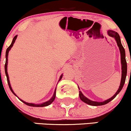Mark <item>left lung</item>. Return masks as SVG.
I'll return each mask as SVG.
<instances>
[{
  "mask_svg": "<svg viewBox=\"0 0 131 131\" xmlns=\"http://www.w3.org/2000/svg\"><path fill=\"white\" fill-rule=\"evenodd\" d=\"M107 34L108 36H109L110 37L114 38V39L116 40L117 42V46L119 47V50H120L121 62V69H122L121 80L120 85H119V89H118V90L117 91L116 94H115L112 97L105 100V101H103V102H97V101H91V100L89 99L88 97L84 96V94L82 93V92L79 91V97L81 101H82L83 102L88 104L89 105H93V106H98V105H105L106 104L109 103L110 101L114 99V98L116 97V95L121 92V91L122 90V88H123L124 85L125 81H126V75H127V62H126V53H125V50L124 49L123 46H122L121 42L120 36H119V35L118 34L117 32L114 31V30H108ZM79 90H80L79 88Z\"/></svg>",
  "mask_w": 131,
  "mask_h": 131,
  "instance_id": "obj_1",
  "label": "left lung"
}]
</instances>
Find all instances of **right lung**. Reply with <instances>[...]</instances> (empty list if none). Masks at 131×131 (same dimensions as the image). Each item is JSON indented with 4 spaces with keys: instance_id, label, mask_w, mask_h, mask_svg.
<instances>
[{
    "instance_id": "obj_1",
    "label": "right lung",
    "mask_w": 131,
    "mask_h": 131,
    "mask_svg": "<svg viewBox=\"0 0 131 131\" xmlns=\"http://www.w3.org/2000/svg\"><path fill=\"white\" fill-rule=\"evenodd\" d=\"M17 37V36H15L14 37L13 40H12V43H11L10 46H9V47H8L7 49V50H6V53H5V59H6V60H5V75H6V77H7V82H8V84H9V88L10 89V91H12V92L13 93L14 95H15L16 97H17V95H16V94H15V92H14V91L12 90V87H11V85H10V81H9V75H8V73H7V64H8V55H9V50H10L11 48L12 47V46H14V43H15V40H16ZM62 75L63 74H62L61 75H60V78H59V82L60 81V79H62ZM56 89H55L54 91V95H53V96L51 98H50V99L49 100V101H46V102H43V103H40V104H34V103H29V102H25V101H24L23 100L20 99V98L19 97H17L18 98H19V100H20L21 101H22V102H24V103L25 104L27 105H29V106H32V107H45V106H47V105H50V104H52V102H53V101H54L55 98H56Z\"/></svg>"
}]
</instances>
